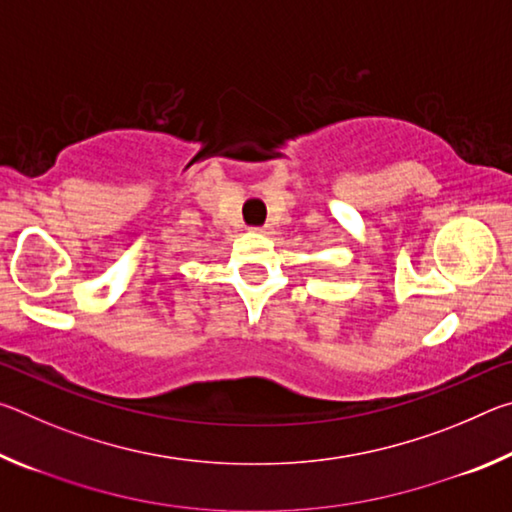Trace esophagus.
Wrapping results in <instances>:
<instances>
[{
  "mask_svg": "<svg viewBox=\"0 0 512 512\" xmlns=\"http://www.w3.org/2000/svg\"><path fill=\"white\" fill-rule=\"evenodd\" d=\"M253 232H259V235H268V232H271V228H268V225H264V228H253Z\"/></svg>",
  "mask_w": 512,
  "mask_h": 512,
  "instance_id": "obj_1",
  "label": "esophagus"
}]
</instances>
